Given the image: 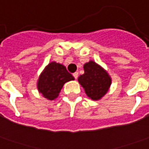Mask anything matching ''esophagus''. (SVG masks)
<instances>
[{
  "label": "esophagus",
  "mask_w": 149,
  "mask_h": 149,
  "mask_svg": "<svg viewBox=\"0 0 149 149\" xmlns=\"http://www.w3.org/2000/svg\"><path fill=\"white\" fill-rule=\"evenodd\" d=\"M78 75H79V73H78V72H74V74H73V76L74 77V79H77V78H78Z\"/></svg>",
  "instance_id": "34e87169"
}]
</instances>
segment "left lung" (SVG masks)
Masks as SVG:
<instances>
[{"mask_svg": "<svg viewBox=\"0 0 149 149\" xmlns=\"http://www.w3.org/2000/svg\"><path fill=\"white\" fill-rule=\"evenodd\" d=\"M84 74L78 78L79 83L84 88L87 96L93 100L101 99L111 85V78L106 70L95 61H90L84 65Z\"/></svg>", "mask_w": 149, "mask_h": 149, "instance_id": "1", "label": "left lung"}]
</instances>
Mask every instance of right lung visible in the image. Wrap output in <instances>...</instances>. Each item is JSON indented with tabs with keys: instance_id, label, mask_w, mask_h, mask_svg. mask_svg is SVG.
Segmentation results:
<instances>
[{
	"instance_id": "obj_1",
	"label": "right lung",
	"mask_w": 149,
	"mask_h": 149,
	"mask_svg": "<svg viewBox=\"0 0 149 149\" xmlns=\"http://www.w3.org/2000/svg\"><path fill=\"white\" fill-rule=\"evenodd\" d=\"M74 78L67 71L63 65L55 61L50 62L40 74L37 82V88L42 96L48 100L56 99L63 85Z\"/></svg>"
}]
</instances>
